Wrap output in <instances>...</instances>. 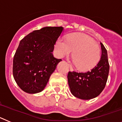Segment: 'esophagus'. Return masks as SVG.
I'll return each instance as SVG.
<instances>
[{
	"label": "esophagus",
	"mask_w": 122,
	"mask_h": 122,
	"mask_svg": "<svg viewBox=\"0 0 122 122\" xmlns=\"http://www.w3.org/2000/svg\"><path fill=\"white\" fill-rule=\"evenodd\" d=\"M69 68H70V70H71V71H73V68L72 67V66L71 65H69Z\"/></svg>",
	"instance_id": "obj_1"
}]
</instances>
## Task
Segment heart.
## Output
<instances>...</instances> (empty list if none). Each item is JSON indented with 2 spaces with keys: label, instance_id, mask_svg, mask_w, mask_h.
Instances as JSON below:
<instances>
[{
  "label": "heart",
  "instance_id": "b5f03b06",
  "mask_svg": "<svg viewBox=\"0 0 122 122\" xmlns=\"http://www.w3.org/2000/svg\"><path fill=\"white\" fill-rule=\"evenodd\" d=\"M60 58L72 53L73 62L80 71H88L95 67L100 59V48L90 36L81 33L68 35L66 41L59 38L55 45Z\"/></svg>",
  "mask_w": 122,
  "mask_h": 122
}]
</instances>
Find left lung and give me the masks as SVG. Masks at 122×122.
I'll return each instance as SVG.
<instances>
[{"mask_svg":"<svg viewBox=\"0 0 122 122\" xmlns=\"http://www.w3.org/2000/svg\"><path fill=\"white\" fill-rule=\"evenodd\" d=\"M101 56L98 64L85 72H69L68 84L71 92L81 99H91L99 95L106 84L109 72L107 52L101 42Z\"/></svg>","mask_w":122,"mask_h":122,"instance_id":"8db88e82","label":"left lung"}]
</instances>
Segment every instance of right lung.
I'll list each match as a JSON object with an SVG mask.
<instances>
[{"label": "right lung", "instance_id": "1", "mask_svg": "<svg viewBox=\"0 0 122 122\" xmlns=\"http://www.w3.org/2000/svg\"><path fill=\"white\" fill-rule=\"evenodd\" d=\"M64 29L45 27L34 30L20 41L13 58V75L22 90L41 92L62 60L53 56L55 43Z\"/></svg>", "mask_w": 122, "mask_h": 122}]
</instances>
